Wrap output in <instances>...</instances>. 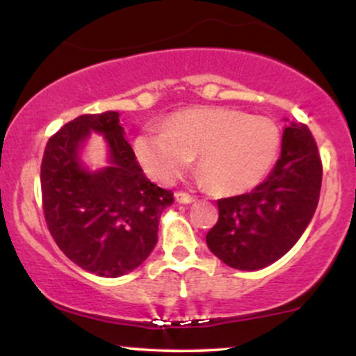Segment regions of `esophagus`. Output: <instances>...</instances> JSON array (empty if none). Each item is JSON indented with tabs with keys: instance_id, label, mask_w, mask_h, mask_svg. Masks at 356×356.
I'll use <instances>...</instances> for the list:
<instances>
[{
	"instance_id": "1",
	"label": "esophagus",
	"mask_w": 356,
	"mask_h": 356,
	"mask_svg": "<svg viewBox=\"0 0 356 356\" xmlns=\"http://www.w3.org/2000/svg\"><path fill=\"white\" fill-rule=\"evenodd\" d=\"M175 201L181 202V204H189V202H194L195 197L194 195L187 194L186 191H177L175 192Z\"/></svg>"
}]
</instances>
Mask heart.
Returning a JSON list of instances; mask_svg holds the SVG:
<instances>
[{
  "mask_svg": "<svg viewBox=\"0 0 356 356\" xmlns=\"http://www.w3.org/2000/svg\"><path fill=\"white\" fill-rule=\"evenodd\" d=\"M280 149V130L266 117L220 107L174 113L164 132L136 140L138 162L154 181L172 184L199 155V170L211 189L236 194L266 177Z\"/></svg>",
  "mask_w": 356,
  "mask_h": 356,
  "instance_id": "b5f03b06",
  "label": "heart"
}]
</instances>
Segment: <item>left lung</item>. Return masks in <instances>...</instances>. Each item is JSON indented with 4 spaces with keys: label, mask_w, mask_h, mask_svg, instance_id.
Listing matches in <instances>:
<instances>
[{
    "label": "left lung",
    "mask_w": 356,
    "mask_h": 356,
    "mask_svg": "<svg viewBox=\"0 0 356 356\" xmlns=\"http://www.w3.org/2000/svg\"><path fill=\"white\" fill-rule=\"evenodd\" d=\"M323 164L305 124L286 127L281 155L254 191L219 199L207 246L222 263L254 271L284 256L301 238L320 201Z\"/></svg>",
    "instance_id": "1"
}]
</instances>
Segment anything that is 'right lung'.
<instances>
[{"label": "right lung", "instance_id": "right-lung-1", "mask_svg": "<svg viewBox=\"0 0 356 356\" xmlns=\"http://www.w3.org/2000/svg\"><path fill=\"white\" fill-rule=\"evenodd\" d=\"M90 129L104 133L111 167L88 173L78 147ZM42 206L48 231L76 266L104 277L134 271L157 244L159 219L172 191L145 177L118 124V112L85 113L48 138L42 161Z\"/></svg>", "mask_w": 356, "mask_h": 356}]
</instances>
